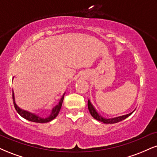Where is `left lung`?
<instances>
[{
    "label": "left lung",
    "mask_w": 157,
    "mask_h": 157,
    "mask_svg": "<svg viewBox=\"0 0 157 157\" xmlns=\"http://www.w3.org/2000/svg\"><path fill=\"white\" fill-rule=\"evenodd\" d=\"M88 108H89V112H90V113H91V115L95 119V120H98V121H100V122H103V123H106V124L117 123V122L122 121V120H125V119L127 118L128 117L130 116L131 113H133V112L130 113H128V114L123 115V116H121V117H115V118H112V119H105V118H103L102 117L100 116V115L97 112V111L95 110L94 108V106L92 105V104L91 103V102H90L89 100H88Z\"/></svg>",
    "instance_id": "left-lung-1"
}]
</instances>
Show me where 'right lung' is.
I'll return each mask as SVG.
<instances>
[{
	"instance_id": "add662e5",
	"label": "right lung",
	"mask_w": 157,
	"mask_h": 157,
	"mask_svg": "<svg viewBox=\"0 0 157 157\" xmlns=\"http://www.w3.org/2000/svg\"><path fill=\"white\" fill-rule=\"evenodd\" d=\"M63 98L64 96L62 97V98L60 99V102H59L58 105H57L52 109V113L46 118H42V117H40L39 116L35 114V113H32L29 112L27 111H24V110L20 109V108L16 105L15 101V96H14V91H12V99H13V102H14V106H15L16 111L17 112L21 115V117L23 118H25L26 120H29V121H31V122H38V123H45V122H48L52 121V120H54L56 117L58 115L59 112H60V110L62 107V103L63 101Z\"/></svg>"
}]
</instances>
